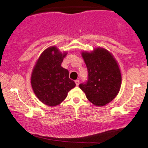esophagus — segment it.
Instances as JSON below:
<instances>
[{"label": "esophagus", "instance_id": "1", "mask_svg": "<svg viewBox=\"0 0 148 148\" xmlns=\"http://www.w3.org/2000/svg\"><path fill=\"white\" fill-rule=\"evenodd\" d=\"M75 83H76V85L78 86V85H79V83H80V81H79V80H76Z\"/></svg>", "mask_w": 148, "mask_h": 148}]
</instances>
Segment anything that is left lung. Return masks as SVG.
Listing matches in <instances>:
<instances>
[{
  "mask_svg": "<svg viewBox=\"0 0 148 148\" xmlns=\"http://www.w3.org/2000/svg\"><path fill=\"white\" fill-rule=\"evenodd\" d=\"M88 72L86 82L79 85L90 102L103 106L116 97L120 90L121 74L114 58L106 49L97 48L82 53Z\"/></svg>",
  "mask_w": 148,
  "mask_h": 148,
  "instance_id": "obj_1",
  "label": "left lung"
}]
</instances>
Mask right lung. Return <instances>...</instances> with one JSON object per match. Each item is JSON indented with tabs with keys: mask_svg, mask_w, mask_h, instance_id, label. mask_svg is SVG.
Returning a JSON list of instances; mask_svg holds the SVG:
<instances>
[{
	"mask_svg": "<svg viewBox=\"0 0 148 148\" xmlns=\"http://www.w3.org/2000/svg\"><path fill=\"white\" fill-rule=\"evenodd\" d=\"M66 53L62 54L56 47L46 49L33 69L31 83L38 99L44 104L56 106L67 97L76 83L69 78V72L61 67Z\"/></svg>",
	"mask_w": 148,
	"mask_h": 148,
	"instance_id": "right-lung-1",
	"label": "right lung"
}]
</instances>
